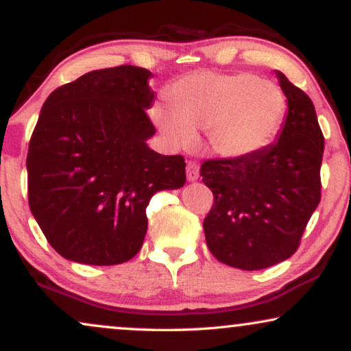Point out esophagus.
<instances>
[{
    "mask_svg": "<svg viewBox=\"0 0 351 351\" xmlns=\"http://www.w3.org/2000/svg\"><path fill=\"white\" fill-rule=\"evenodd\" d=\"M198 177H199V166L193 161L186 162V180L195 182L198 180Z\"/></svg>",
    "mask_w": 351,
    "mask_h": 351,
    "instance_id": "1",
    "label": "esophagus"
}]
</instances>
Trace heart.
I'll return each mask as SVG.
<instances>
[{"mask_svg":"<svg viewBox=\"0 0 351 351\" xmlns=\"http://www.w3.org/2000/svg\"><path fill=\"white\" fill-rule=\"evenodd\" d=\"M169 107L156 105L153 119L171 147L189 150L208 131L210 148L223 158L261 152L280 131L286 97L275 83L252 73L198 71L171 86Z\"/></svg>","mask_w":351,"mask_h":351,"instance_id":"1","label":"heart"}]
</instances>
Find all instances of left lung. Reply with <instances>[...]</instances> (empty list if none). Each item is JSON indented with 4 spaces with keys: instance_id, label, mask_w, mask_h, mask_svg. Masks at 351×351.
I'll list each match as a JSON object with an SVG mask.
<instances>
[{
    "instance_id": "8db88e82",
    "label": "left lung",
    "mask_w": 351,
    "mask_h": 351,
    "mask_svg": "<svg viewBox=\"0 0 351 351\" xmlns=\"http://www.w3.org/2000/svg\"><path fill=\"white\" fill-rule=\"evenodd\" d=\"M287 112L276 142L246 158L208 160L199 174L214 193L203 227L209 251L239 270H262L299 247L321 199L324 137L308 95L276 71Z\"/></svg>"
}]
</instances>
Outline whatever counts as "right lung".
<instances>
[{
  "instance_id": "1",
  "label": "right lung",
  "mask_w": 351,
  "mask_h": 351,
  "mask_svg": "<svg viewBox=\"0 0 351 351\" xmlns=\"http://www.w3.org/2000/svg\"><path fill=\"white\" fill-rule=\"evenodd\" d=\"M152 71H89L51 93L27 155L28 204L47 243L66 261L118 265L142 247L147 206L185 184L184 156H165L155 134Z\"/></svg>"
}]
</instances>
